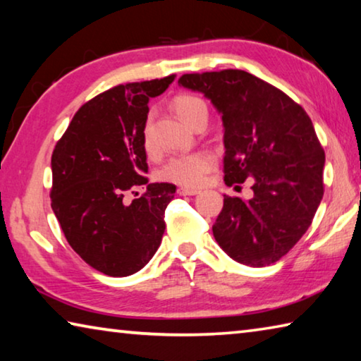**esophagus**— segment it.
Listing matches in <instances>:
<instances>
[{"mask_svg":"<svg viewBox=\"0 0 361 361\" xmlns=\"http://www.w3.org/2000/svg\"><path fill=\"white\" fill-rule=\"evenodd\" d=\"M178 194H180V195H195V194H199V191H197V189L180 188V189H178Z\"/></svg>","mask_w":361,"mask_h":361,"instance_id":"obj_1","label":"esophagus"}]
</instances>
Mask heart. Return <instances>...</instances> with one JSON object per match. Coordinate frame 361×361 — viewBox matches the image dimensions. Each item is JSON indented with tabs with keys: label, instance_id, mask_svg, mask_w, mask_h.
Returning a JSON list of instances; mask_svg holds the SVG:
<instances>
[{
	"label": "heart",
	"instance_id": "heart-1",
	"mask_svg": "<svg viewBox=\"0 0 361 361\" xmlns=\"http://www.w3.org/2000/svg\"><path fill=\"white\" fill-rule=\"evenodd\" d=\"M175 111L188 126H192L200 116L209 114V106L197 95H180L173 102ZM143 143L146 151L152 149V138L148 127L145 130ZM215 166V159L204 151L188 152V154H176L167 159L166 164L159 169V178L164 181L175 183L185 188H199L204 185L207 175Z\"/></svg>",
	"mask_w": 361,
	"mask_h": 361
}]
</instances>
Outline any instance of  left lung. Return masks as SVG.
<instances>
[{
	"instance_id": "8db88e82",
	"label": "left lung",
	"mask_w": 361,
	"mask_h": 361,
	"mask_svg": "<svg viewBox=\"0 0 361 361\" xmlns=\"http://www.w3.org/2000/svg\"><path fill=\"white\" fill-rule=\"evenodd\" d=\"M224 126V183L253 180V197L224 195L213 235L240 264L277 262L305 234L323 197L325 151L312 121L282 90L242 70L191 73Z\"/></svg>"
}]
</instances>
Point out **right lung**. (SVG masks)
Listing matches in <instances>:
<instances>
[{
    "label": "right lung",
    "mask_w": 361,
    "mask_h": 361,
    "mask_svg": "<svg viewBox=\"0 0 361 361\" xmlns=\"http://www.w3.org/2000/svg\"><path fill=\"white\" fill-rule=\"evenodd\" d=\"M175 75L119 84L78 109L52 152V210L70 247L90 267L127 277L148 264L166 231L176 186L148 183L145 127L148 102ZM146 185L130 204L123 195Z\"/></svg>",
    "instance_id": "obj_1"
}]
</instances>
